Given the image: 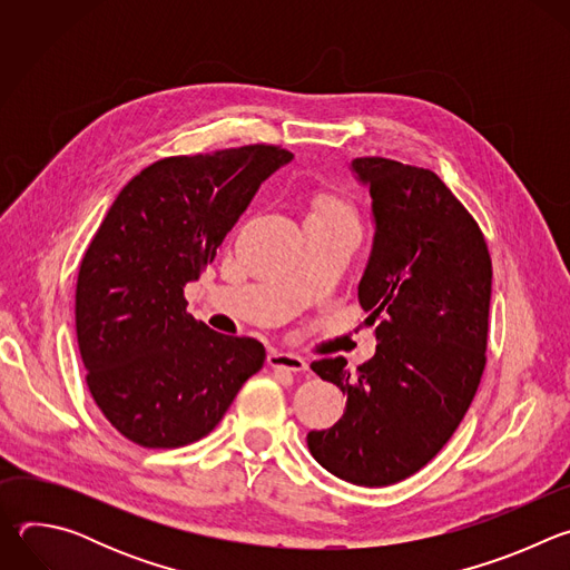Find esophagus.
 I'll return each instance as SVG.
<instances>
[{
	"label": "esophagus",
	"instance_id": "esophagus-1",
	"mask_svg": "<svg viewBox=\"0 0 570 570\" xmlns=\"http://www.w3.org/2000/svg\"><path fill=\"white\" fill-rule=\"evenodd\" d=\"M268 365L275 370H288V372L306 370V361L302 356L291 354V352H279V350H273L268 354Z\"/></svg>",
	"mask_w": 570,
	"mask_h": 570
}]
</instances>
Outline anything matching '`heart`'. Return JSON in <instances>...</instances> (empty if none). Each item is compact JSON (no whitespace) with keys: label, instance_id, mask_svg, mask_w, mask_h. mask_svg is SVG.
<instances>
[{"label":"heart","instance_id":"obj_1","mask_svg":"<svg viewBox=\"0 0 570 570\" xmlns=\"http://www.w3.org/2000/svg\"><path fill=\"white\" fill-rule=\"evenodd\" d=\"M313 214H332V216H352V209L343 203V200H338V198H322L317 205H315V209H313Z\"/></svg>","mask_w":570,"mask_h":570}]
</instances>
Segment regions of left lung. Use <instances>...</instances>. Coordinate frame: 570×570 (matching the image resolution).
<instances>
[{"label":"left lung","mask_w":570,"mask_h":570,"mask_svg":"<svg viewBox=\"0 0 570 570\" xmlns=\"http://www.w3.org/2000/svg\"><path fill=\"white\" fill-rule=\"evenodd\" d=\"M352 171L372 196L358 302L379 345L354 374L343 356L311 363L347 405L306 444L334 475L383 487L429 464L469 411L487 361L492 259L473 216L433 171L385 157H356Z\"/></svg>","instance_id":"obj_1"}]
</instances>
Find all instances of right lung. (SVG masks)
I'll return each instance as SVG.
<instances>
[{
    "label": "right lung",
    "instance_id": "1",
    "mask_svg": "<svg viewBox=\"0 0 570 570\" xmlns=\"http://www.w3.org/2000/svg\"><path fill=\"white\" fill-rule=\"evenodd\" d=\"M293 153L250 144L153 161L117 196L80 262L76 338L106 420L146 449L198 442L264 367L255 338L187 313L185 284Z\"/></svg>",
    "mask_w": 570,
    "mask_h": 570
}]
</instances>
